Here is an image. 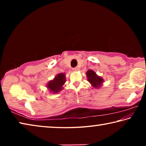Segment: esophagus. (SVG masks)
Masks as SVG:
<instances>
[{
  "label": "esophagus",
  "instance_id": "obj_1",
  "mask_svg": "<svg viewBox=\"0 0 146 146\" xmlns=\"http://www.w3.org/2000/svg\"><path fill=\"white\" fill-rule=\"evenodd\" d=\"M73 71H78L79 70V68L78 67H76L75 68H73Z\"/></svg>",
  "mask_w": 146,
  "mask_h": 146
}]
</instances>
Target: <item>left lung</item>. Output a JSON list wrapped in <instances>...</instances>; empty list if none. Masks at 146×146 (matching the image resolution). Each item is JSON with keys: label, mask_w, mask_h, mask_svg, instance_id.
I'll return each instance as SVG.
<instances>
[{"label": "left lung", "mask_w": 146, "mask_h": 146, "mask_svg": "<svg viewBox=\"0 0 146 146\" xmlns=\"http://www.w3.org/2000/svg\"><path fill=\"white\" fill-rule=\"evenodd\" d=\"M86 76H87L88 81L90 83L93 88L98 89L102 87L104 83V79L101 76H98L95 71L89 70L86 72Z\"/></svg>", "instance_id": "8db88e82"}]
</instances>
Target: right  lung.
Segmentation results:
<instances>
[{
    "instance_id": "1",
    "label": "right lung",
    "mask_w": 146,
    "mask_h": 146,
    "mask_svg": "<svg viewBox=\"0 0 146 146\" xmlns=\"http://www.w3.org/2000/svg\"><path fill=\"white\" fill-rule=\"evenodd\" d=\"M66 82L65 73H58L53 80L49 81L47 84L46 87L51 93H58L63 90V86Z\"/></svg>"
}]
</instances>
